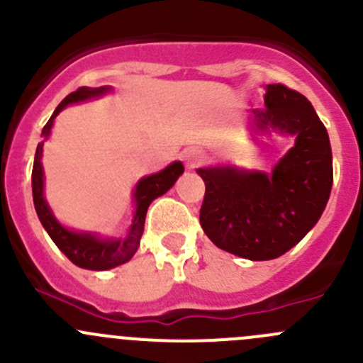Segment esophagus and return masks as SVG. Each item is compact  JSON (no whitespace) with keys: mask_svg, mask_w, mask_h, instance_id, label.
<instances>
[{"mask_svg":"<svg viewBox=\"0 0 363 363\" xmlns=\"http://www.w3.org/2000/svg\"><path fill=\"white\" fill-rule=\"evenodd\" d=\"M203 158H205L203 152L200 151V149H195V147L186 149V151L182 152V160L186 161V167L188 168H196L199 164H202Z\"/></svg>","mask_w":363,"mask_h":363,"instance_id":"1","label":"esophagus"}]
</instances>
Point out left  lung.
I'll return each mask as SVG.
<instances>
[{
    "label": "left lung",
    "instance_id": "left-lung-1",
    "mask_svg": "<svg viewBox=\"0 0 363 363\" xmlns=\"http://www.w3.org/2000/svg\"><path fill=\"white\" fill-rule=\"evenodd\" d=\"M263 100L265 108L252 111L251 130L295 138L272 174L230 164L196 170L205 182V235L252 262L279 258L296 246L323 214L334 182L327 128L311 101L283 84H269Z\"/></svg>",
    "mask_w": 363,
    "mask_h": 363
}]
</instances>
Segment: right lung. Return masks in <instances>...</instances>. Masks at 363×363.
<instances>
[{
  "mask_svg": "<svg viewBox=\"0 0 363 363\" xmlns=\"http://www.w3.org/2000/svg\"><path fill=\"white\" fill-rule=\"evenodd\" d=\"M111 86L101 87H79L77 91L69 93L54 111L50 119L42 130L43 142L49 138L50 130L56 116L63 111L65 107L72 104H80V101L93 100V98L104 96V94L111 93ZM43 142H40L36 147L35 163H33V174H31V186H33V202H35L36 214H38L40 223L43 225L45 232L49 233L50 239L54 240L61 252L72 263H75L80 269L87 270H108L113 267H119L123 263L130 262L131 256L135 255L140 246V237L144 233V223L145 214H147L149 205L155 199L164 195L179 175H182L184 167L181 161H174L168 164L167 168L158 172V174L147 175L142 177L137 182L133 191V202H135V214L133 221H131L130 230L124 237H104L93 232H79V230H69L67 226L61 225L56 219V216L50 211L49 203H47L45 196H43V167H42V152H43Z\"/></svg>",
  "mask_w": 363,
  "mask_h": 363,
  "instance_id": "add662e5",
  "label": "right lung"
}]
</instances>
